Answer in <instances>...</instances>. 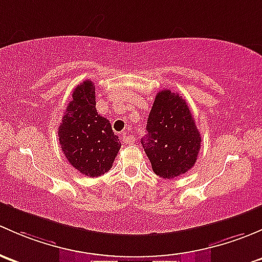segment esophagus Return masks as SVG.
Listing matches in <instances>:
<instances>
[{
	"mask_svg": "<svg viewBox=\"0 0 262 262\" xmlns=\"http://www.w3.org/2000/svg\"><path fill=\"white\" fill-rule=\"evenodd\" d=\"M121 137H122V141L125 142V144H134L135 142V136H132L128 132H122Z\"/></svg>",
	"mask_w": 262,
	"mask_h": 262,
	"instance_id": "1",
	"label": "esophagus"
}]
</instances>
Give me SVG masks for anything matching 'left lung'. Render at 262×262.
I'll return each instance as SVG.
<instances>
[{
    "label": "left lung",
    "instance_id": "8db88e82",
    "mask_svg": "<svg viewBox=\"0 0 262 262\" xmlns=\"http://www.w3.org/2000/svg\"><path fill=\"white\" fill-rule=\"evenodd\" d=\"M146 132L141 144L156 175L172 179L193 168L202 139L182 96L169 90L156 94Z\"/></svg>",
    "mask_w": 262,
    "mask_h": 262
}]
</instances>
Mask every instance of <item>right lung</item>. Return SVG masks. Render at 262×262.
Masks as SVG:
<instances>
[{
    "label": "right lung",
    "mask_w": 262,
    "mask_h": 262,
    "mask_svg": "<svg viewBox=\"0 0 262 262\" xmlns=\"http://www.w3.org/2000/svg\"><path fill=\"white\" fill-rule=\"evenodd\" d=\"M94 91L90 79L75 87L58 130L60 149L69 164L90 178L108 171L121 147L110 121L97 112Z\"/></svg>",
    "instance_id": "add662e5"
}]
</instances>
